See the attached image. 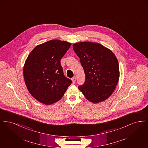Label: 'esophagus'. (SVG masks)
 Returning a JSON list of instances; mask_svg holds the SVG:
<instances>
[{"label": "esophagus", "mask_w": 148, "mask_h": 148, "mask_svg": "<svg viewBox=\"0 0 148 148\" xmlns=\"http://www.w3.org/2000/svg\"><path fill=\"white\" fill-rule=\"evenodd\" d=\"M71 80H72V81H73V83L74 84V83H75V82H76L77 78H76L75 77H72V78H71Z\"/></svg>", "instance_id": "esophagus-1"}]
</instances>
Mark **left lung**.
<instances>
[{"label":"left lung","mask_w":148,"mask_h":148,"mask_svg":"<svg viewBox=\"0 0 148 148\" xmlns=\"http://www.w3.org/2000/svg\"><path fill=\"white\" fill-rule=\"evenodd\" d=\"M73 48L80 58L85 73L84 83L79 89L94 103L108 98L115 90L119 79L118 61L110 50L98 43L80 42Z\"/></svg>","instance_id":"1"}]
</instances>
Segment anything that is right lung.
<instances>
[{"label":"right lung","instance_id":"obj_1","mask_svg":"<svg viewBox=\"0 0 148 148\" xmlns=\"http://www.w3.org/2000/svg\"><path fill=\"white\" fill-rule=\"evenodd\" d=\"M71 43L51 40L36 46L24 64L23 75L30 94L40 103L50 105L60 100L72 83L65 77L60 59Z\"/></svg>","mask_w":148,"mask_h":148}]
</instances>
